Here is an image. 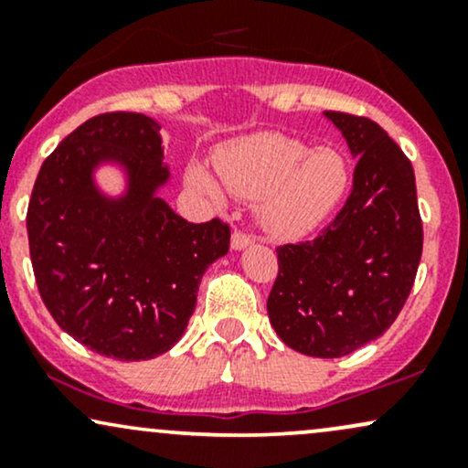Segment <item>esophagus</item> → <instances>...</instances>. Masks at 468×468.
Here are the masks:
<instances>
[{
    "mask_svg": "<svg viewBox=\"0 0 468 468\" xmlns=\"http://www.w3.org/2000/svg\"><path fill=\"white\" fill-rule=\"evenodd\" d=\"M252 241H255V238H252V235L244 233V230L235 229L233 230V238H230V246H233V250H244V249H249Z\"/></svg>",
    "mask_w": 468,
    "mask_h": 468,
    "instance_id": "esophagus-1",
    "label": "esophagus"
}]
</instances>
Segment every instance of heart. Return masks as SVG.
I'll list each match as a JSON object with an SVG mask.
<instances>
[{
  "label": "heart",
  "instance_id": "1",
  "mask_svg": "<svg viewBox=\"0 0 468 468\" xmlns=\"http://www.w3.org/2000/svg\"><path fill=\"white\" fill-rule=\"evenodd\" d=\"M218 178L229 193L257 200V211L275 238H303L338 211L352 185V166L336 147H314L283 136L255 133L216 154ZM186 182L219 200L222 189L202 166L186 169Z\"/></svg>",
  "mask_w": 468,
  "mask_h": 468
}]
</instances>
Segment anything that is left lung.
<instances>
[{
    "mask_svg": "<svg viewBox=\"0 0 468 468\" xmlns=\"http://www.w3.org/2000/svg\"><path fill=\"white\" fill-rule=\"evenodd\" d=\"M325 118L358 158L352 193L319 238L279 246L268 316L292 350L338 358L396 321L420 264L422 219L413 166L388 132L346 112Z\"/></svg>",
    "mask_w": 468,
    "mask_h": 468,
    "instance_id": "8db88e82",
    "label": "left lung"
}]
</instances>
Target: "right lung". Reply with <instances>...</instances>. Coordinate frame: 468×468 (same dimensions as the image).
<instances>
[{"mask_svg":"<svg viewBox=\"0 0 468 468\" xmlns=\"http://www.w3.org/2000/svg\"><path fill=\"white\" fill-rule=\"evenodd\" d=\"M158 132L154 118L133 112L85 121L44 160L26 216L48 313L85 347L118 361L171 350L196 310L202 275L229 252V224H191L155 196L169 180ZM103 162L126 171L121 198L95 186Z\"/></svg>","mask_w":468,"mask_h":468,"instance_id":"right-lung-1","label":"right lung"}]
</instances>
